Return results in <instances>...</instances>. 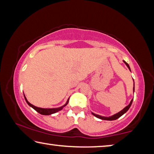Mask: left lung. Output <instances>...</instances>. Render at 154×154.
Returning a JSON list of instances; mask_svg holds the SVG:
<instances>
[{
  "label": "left lung",
  "instance_id": "8db88e82",
  "mask_svg": "<svg viewBox=\"0 0 154 154\" xmlns=\"http://www.w3.org/2000/svg\"><path fill=\"white\" fill-rule=\"evenodd\" d=\"M123 61H124V63L126 64V65L127 66V67L128 68L129 70L130 71V66H129L128 64L126 62H125L124 60H123ZM133 91L134 92V83ZM132 100H133V99H132V100L130 101V103L129 105H128V106H126V107H125L124 109H122V111H120L119 112H118V113L115 114V115H113V116H110V117H104V116H99V115L95 114V113H92L93 116H94L95 117H96V118H98L100 119H104V120H110V121H111V120H116V119H118L119 118H120V117L122 116V115H124L125 113H126V112H127V111L128 110V109H130V106H131V105H132Z\"/></svg>",
  "mask_w": 154,
  "mask_h": 154
}]
</instances>
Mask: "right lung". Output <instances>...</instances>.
Listing matches in <instances>:
<instances>
[{
	"instance_id": "1",
	"label": "right lung",
	"mask_w": 154,
	"mask_h": 154,
	"mask_svg": "<svg viewBox=\"0 0 154 154\" xmlns=\"http://www.w3.org/2000/svg\"><path fill=\"white\" fill-rule=\"evenodd\" d=\"M24 98H25V100H26V103H28V105L30 106L32 108H33L35 111H37L38 113H39L41 115H45V116H48V115H51V114L55 113H56V112H58L59 111L62 110V108H63L64 106H65L67 105L68 103H69V98L68 99V100H67V102L66 103V104H65V105H63L62 106H60V107H59V108H56V109H54H54H43V108H40V107H37V106H34L33 105H32V104L28 102L25 96H24Z\"/></svg>"
}]
</instances>
